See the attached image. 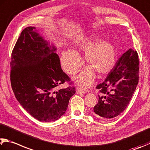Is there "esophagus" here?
I'll return each mask as SVG.
<instances>
[{"mask_svg": "<svg viewBox=\"0 0 150 150\" xmlns=\"http://www.w3.org/2000/svg\"><path fill=\"white\" fill-rule=\"evenodd\" d=\"M88 92V91L86 89H84L83 88H81V87H77V88H76V93L77 94H84V93H86V92Z\"/></svg>", "mask_w": 150, "mask_h": 150, "instance_id": "1", "label": "esophagus"}]
</instances>
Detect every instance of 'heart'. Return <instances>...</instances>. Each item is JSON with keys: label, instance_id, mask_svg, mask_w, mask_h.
I'll return each instance as SVG.
<instances>
[{"label": "heart", "instance_id": "heart-1", "mask_svg": "<svg viewBox=\"0 0 150 150\" xmlns=\"http://www.w3.org/2000/svg\"><path fill=\"white\" fill-rule=\"evenodd\" d=\"M99 39L92 35L85 36L75 42L74 51L67 48L62 52L60 63L64 70L69 75L77 73L83 64L79 52L84 53V59L88 65L84 71L75 78L77 83L88 86L95 79L96 72L106 74L113 69L116 62V50L112 43Z\"/></svg>", "mask_w": 150, "mask_h": 150}]
</instances>
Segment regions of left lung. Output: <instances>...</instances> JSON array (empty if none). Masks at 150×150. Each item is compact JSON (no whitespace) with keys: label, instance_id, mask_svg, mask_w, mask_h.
<instances>
[{"label":"left lung","instance_id":"left-lung-1","mask_svg":"<svg viewBox=\"0 0 150 150\" xmlns=\"http://www.w3.org/2000/svg\"><path fill=\"white\" fill-rule=\"evenodd\" d=\"M137 51L130 48L119 58L103 83L96 86L101 94L94 108L98 118L109 120L123 111L131 100L139 79Z\"/></svg>","mask_w":150,"mask_h":150}]
</instances>
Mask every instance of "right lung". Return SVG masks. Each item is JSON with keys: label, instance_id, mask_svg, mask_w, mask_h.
I'll return each mask as SVG.
<instances>
[{"label": "right lung", "instance_id": "1", "mask_svg": "<svg viewBox=\"0 0 150 150\" xmlns=\"http://www.w3.org/2000/svg\"><path fill=\"white\" fill-rule=\"evenodd\" d=\"M57 48L45 39L35 27L24 29L11 57V85L16 99L37 120L59 119L75 93L74 86L56 87L69 77L61 68Z\"/></svg>", "mask_w": 150, "mask_h": 150}]
</instances>
